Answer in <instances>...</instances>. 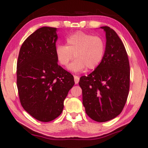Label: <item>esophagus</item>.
I'll return each mask as SVG.
<instances>
[{
  "instance_id": "obj_1",
  "label": "esophagus",
  "mask_w": 148,
  "mask_h": 148,
  "mask_svg": "<svg viewBox=\"0 0 148 148\" xmlns=\"http://www.w3.org/2000/svg\"><path fill=\"white\" fill-rule=\"evenodd\" d=\"M74 82H75V84H77L79 82V77L78 76H74Z\"/></svg>"
}]
</instances>
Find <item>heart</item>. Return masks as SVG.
Listing matches in <instances>:
<instances>
[{
  "instance_id": "obj_1",
  "label": "heart",
  "mask_w": 148,
  "mask_h": 148,
  "mask_svg": "<svg viewBox=\"0 0 148 148\" xmlns=\"http://www.w3.org/2000/svg\"><path fill=\"white\" fill-rule=\"evenodd\" d=\"M67 45H58L56 55L60 64L67 67L74 58L69 69L79 72L86 69H94L101 63L105 53V42L101 37L78 31L66 39Z\"/></svg>"
}]
</instances>
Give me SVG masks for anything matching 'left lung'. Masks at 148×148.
<instances>
[{"instance_id": "1", "label": "left lung", "mask_w": 148, "mask_h": 148, "mask_svg": "<svg viewBox=\"0 0 148 148\" xmlns=\"http://www.w3.org/2000/svg\"><path fill=\"white\" fill-rule=\"evenodd\" d=\"M101 63L87 76L80 78L83 104L92 120L99 123L115 118L123 111L130 91V67L126 49L115 30L108 26Z\"/></svg>"}]
</instances>
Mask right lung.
<instances>
[{
  "label": "right lung",
  "mask_w": 148,
  "mask_h": 148,
  "mask_svg": "<svg viewBox=\"0 0 148 148\" xmlns=\"http://www.w3.org/2000/svg\"><path fill=\"white\" fill-rule=\"evenodd\" d=\"M56 28L42 27L22 44L16 64V85L21 106L36 120L59 116L74 85V76L58 64Z\"/></svg>",
  "instance_id": "obj_1"
}]
</instances>
